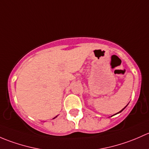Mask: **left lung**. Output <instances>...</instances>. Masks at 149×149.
Wrapping results in <instances>:
<instances>
[{
    "mask_svg": "<svg viewBox=\"0 0 149 149\" xmlns=\"http://www.w3.org/2000/svg\"><path fill=\"white\" fill-rule=\"evenodd\" d=\"M127 105H126V106H125V108H123V109H122V110H121L120 112H118V113H116V114H118V113H121V112H122V111H123V110H124V109H125V108H126V107H127ZM116 114H115V115H116ZM113 116H114V115H113Z\"/></svg>",
    "mask_w": 149,
    "mask_h": 149,
    "instance_id": "1",
    "label": "left lung"
}]
</instances>
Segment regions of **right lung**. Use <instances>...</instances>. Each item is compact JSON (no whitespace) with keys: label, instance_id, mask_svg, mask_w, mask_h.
I'll return each instance as SVG.
<instances>
[{"label":"right lung","instance_id":"right-lung-1","mask_svg":"<svg viewBox=\"0 0 149 149\" xmlns=\"http://www.w3.org/2000/svg\"><path fill=\"white\" fill-rule=\"evenodd\" d=\"M56 117H57V116H56V117H54V118H56Z\"/></svg>","mask_w":149,"mask_h":149}]
</instances>
